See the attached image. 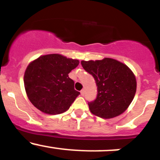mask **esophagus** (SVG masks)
Returning a JSON list of instances; mask_svg holds the SVG:
<instances>
[{
  "label": "esophagus",
  "mask_w": 160,
  "mask_h": 160,
  "mask_svg": "<svg viewBox=\"0 0 160 160\" xmlns=\"http://www.w3.org/2000/svg\"><path fill=\"white\" fill-rule=\"evenodd\" d=\"M80 94H81L82 96H83V95L85 94V90L84 89H83L81 91H80Z\"/></svg>",
  "instance_id": "1"
}]
</instances>
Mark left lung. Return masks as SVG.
Masks as SVG:
<instances>
[{
  "instance_id": "1",
  "label": "left lung",
  "mask_w": 160,
  "mask_h": 160,
  "mask_svg": "<svg viewBox=\"0 0 160 160\" xmlns=\"http://www.w3.org/2000/svg\"><path fill=\"white\" fill-rule=\"evenodd\" d=\"M98 86L96 99L88 103L90 112L102 118H112L125 112L136 92V79L125 64L111 59L81 61Z\"/></svg>"
}]
</instances>
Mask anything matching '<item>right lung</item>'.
<instances>
[{
	"instance_id": "obj_1",
	"label": "right lung",
	"mask_w": 160,
	"mask_h": 160,
	"mask_svg": "<svg viewBox=\"0 0 160 160\" xmlns=\"http://www.w3.org/2000/svg\"><path fill=\"white\" fill-rule=\"evenodd\" d=\"M79 62L78 59L60 54L44 55L31 62L24 75L25 91L31 103L48 114L68 110L80 94L68 75Z\"/></svg>"
}]
</instances>
